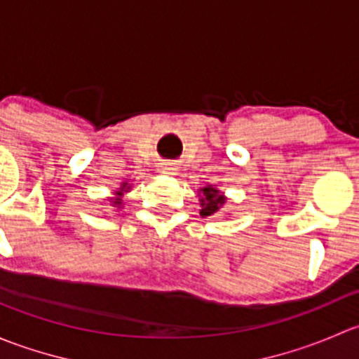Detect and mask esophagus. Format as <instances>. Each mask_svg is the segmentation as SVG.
<instances>
[{"label":"esophagus","instance_id":"34e87169","mask_svg":"<svg viewBox=\"0 0 359 359\" xmlns=\"http://www.w3.org/2000/svg\"><path fill=\"white\" fill-rule=\"evenodd\" d=\"M163 170H165L166 173H172V170H173V168H163Z\"/></svg>","mask_w":359,"mask_h":359}]
</instances>
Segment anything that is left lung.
<instances>
[{
	"label": "left lung",
	"mask_w": 359,
	"mask_h": 359,
	"mask_svg": "<svg viewBox=\"0 0 359 359\" xmlns=\"http://www.w3.org/2000/svg\"><path fill=\"white\" fill-rule=\"evenodd\" d=\"M198 196H200V215L201 217H212L215 213L222 212L224 205H226L227 198L226 194L220 193L212 184H206L205 187L198 189Z\"/></svg>",
	"instance_id": "left-lung-1"
}]
</instances>
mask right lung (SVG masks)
<instances>
[{"label":"right lung","instance_id":"obj_1","mask_svg":"<svg viewBox=\"0 0 359 359\" xmlns=\"http://www.w3.org/2000/svg\"><path fill=\"white\" fill-rule=\"evenodd\" d=\"M130 189H132V186H130L128 182H123L121 186L116 187V191L109 198L111 206H114V208H118V210L123 208V206H125V194L130 193Z\"/></svg>","mask_w":359,"mask_h":359}]
</instances>
